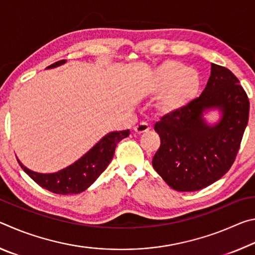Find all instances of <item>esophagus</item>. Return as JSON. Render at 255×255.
Instances as JSON below:
<instances>
[{
  "label": "esophagus",
  "mask_w": 255,
  "mask_h": 255,
  "mask_svg": "<svg viewBox=\"0 0 255 255\" xmlns=\"http://www.w3.org/2000/svg\"><path fill=\"white\" fill-rule=\"evenodd\" d=\"M133 130H135V132L137 133H143L149 130V126L148 124L146 123H139L138 125H136L135 128H133Z\"/></svg>",
  "instance_id": "obj_1"
}]
</instances>
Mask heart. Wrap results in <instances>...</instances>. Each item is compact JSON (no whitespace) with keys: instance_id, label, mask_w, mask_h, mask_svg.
<instances>
[{"instance_id":"obj_1","label":"heart","mask_w":255,"mask_h":255,"mask_svg":"<svg viewBox=\"0 0 255 255\" xmlns=\"http://www.w3.org/2000/svg\"><path fill=\"white\" fill-rule=\"evenodd\" d=\"M201 84L200 75L176 60H166L152 72L148 88L154 92L162 93L156 108L162 114H173L187 107Z\"/></svg>"}]
</instances>
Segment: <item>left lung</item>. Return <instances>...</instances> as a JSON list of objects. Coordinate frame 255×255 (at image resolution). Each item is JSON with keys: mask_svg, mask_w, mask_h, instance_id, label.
Here are the masks:
<instances>
[{"mask_svg": "<svg viewBox=\"0 0 255 255\" xmlns=\"http://www.w3.org/2000/svg\"><path fill=\"white\" fill-rule=\"evenodd\" d=\"M240 81L227 68L211 64L210 77L199 98L155 124L161 145L153 167L176 191H197L231 169L249 122L250 102ZM218 111L220 119L204 116Z\"/></svg>", "mask_w": 255, "mask_h": 255, "instance_id": "1", "label": "left lung"}]
</instances>
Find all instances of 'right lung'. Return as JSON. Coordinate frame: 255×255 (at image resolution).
I'll list each match as a JSON object with an SVG mask.
<instances>
[{
  "label": "right lung",
  "mask_w": 255,
  "mask_h": 255,
  "mask_svg": "<svg viewBox=\"0 0 255 255\" xmlns=\"http://www.w3.org/2000/svg\"><path fill=\"white\" fill-rule=\"evenodd\" d=\"M65 63V59L58 60L47 68L58 67ZM129 133V129L108 132L76 162L54 173L34 172L16 159L25 173L40 187L57 195H76L85 191L107 169L114 157L116 146Z\"/></svg>",
  "instance_id": "1"
}]
</instances>
